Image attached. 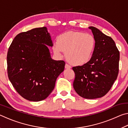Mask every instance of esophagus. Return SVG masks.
I'll use <instances>...</instances> for the list:
<instances>
[{
  "label": "esophagus",
  "instance_id": "esophagus-1",
  "mask_svg": "<svg viewBox=\"0 0 128 128\" xmlns=\"http://www.w3.org/2000/svg\"><path fill=\"white\" fill-rule=\"evenodd\" d=\"M71 66H69L68 64H66V66H65V68L66 69H70Z\"/></svg>",
  "mask_w": 128,
  "mask_h": 128
}]
</instances>
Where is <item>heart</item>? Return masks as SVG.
Returning <instances> with one entry per match:
<instances>
[{
  "label": "heart",
  "instance_id": "obj_1",
  "mask_svg": "<svg viewBox=\"0 0 128 128\" xmlns=\"http://www.w3.org/2000/svg\"><path fill=\"white\" fill-rule=\"evenodd\" d=\"M95 40L89 34L80 32H68L58 36L53 50L59 56L66 52L67 59L74 66H82L89 61L95 47Z\"/></svg>",
  "mask_w": 128,
  "mask_h": 128
}]
</instances>
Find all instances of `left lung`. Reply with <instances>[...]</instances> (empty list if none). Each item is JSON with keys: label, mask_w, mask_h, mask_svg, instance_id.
I'll list each match as a JSON object with an SVG mask.
<instances>
[{"label": "left lung", "mask_w": 128, "mask_h": 128, "mask_svg": "<svg viewBox=\"0 0 128 128\" xmlns=\"http://www.w3.org/2000/svg\"><path fill=\"white\" fill-rule=\"evenodd\" d=\"M89 29L95 40V47L87 63L72 68L75 73L73 88L82 98L96 99L104 96L117 79L120 52L111 37L95 27Z\"/></svg>", "instance_id": "obj_1"}]
</instances>
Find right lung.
I'll use <instances>...</instances> for the list:
<instances>
[{
    "label": "right lung",
    "mask_w": 128,
    "mask_h": 128,
    "mask_svg": "<svg viewBox=\"0 0 128 128\" xmlns=\"http://www.w3.org/2000/svg\"><path fill=\"white\" fill-rule=\"evenodd\" d=\"M47 45L53 44L47 28L42 27L17 34L8 48V78L16 92L28 100L46 99L64 71L66 62L52 59Z\"/></svg>",
    "instance_id": "obj_1"
}]
</instances>
